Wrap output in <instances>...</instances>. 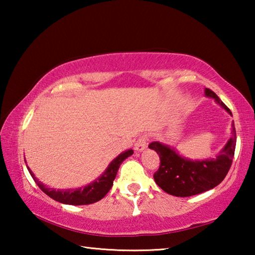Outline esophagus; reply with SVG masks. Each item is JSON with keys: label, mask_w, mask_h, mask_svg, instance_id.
Masks as SVG:
<instances>
[{"label": "esophagus", "mask_w": 255, "mask_h": 255, "mask_svg": "<svg viewBox=\"0 0 255 255\" xmlns=\"http://www.w3.org/2000/svg\"><path fill=\"white\" fill-rule=\"evenodd\" d=\"M147 140H148L147 135H143L138 138L135 144V149L137 152H141V150H144L146 148V146H147Z\"/></svg>", "instance_id": "34e87169"}]
</instances>
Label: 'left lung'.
I'll list each match as a JSON object with an SVG mask.
<instances>
[{
  "label": "left lung",
  "mask_w": 255,
  "mask_h": 255,
  "mask_svg": "<svg viewBox=\"0 0 255 255\" xmlns=\"http://www.w3.org/2000/svg\"><path fill=\"white\" fill-rule=\"evenodd\" d=\"M206 96L215 99L224 109L232 115L225 103L222 102L217 94L206 89ZM236 146V130L233 123L232 137L225 147L216 158L204 161H190L181 157L174 149L167 147L158 141L148 145L158 154L161 163L154 173L156 184L166 193L176 197H190L215 188L225 179L231 169Z\"/></svg>",
  "instance_id": "1"
}]
</instances>
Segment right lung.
I'll list each match as a JSON object with an SVG mask.
<instances>
[{
    "label": "right lung",
    "instance_id": "1",
    "mask_svg": "<svg viewBox=\"0 0 255 255\" xmlns=\"http://www.w3.org/2000/svg\"><path fill=\"white\" fill-rule=\"evenodd\" d=\"M132 153L133 150L129 149L126 150V152H124L123 154H120L118 157H116L114 161L109 164L108 169L100 178L94 181L93 183L86 185L84 188H79L75 190H55L51 188H47L45 184H42L37 180L31 170H30L28 166L27 167L29 170V173L31 174L32 179L34 180V182L37 183L41 191L45 192L47 196L51 198V199L58 201L60 204L66 205H90L93 204V202L101 200L102 198L109 192L112 184H114L116 175H117L120 164H122L128 156L132 155Z\"/></svg>",
    "mask_w": 255,
    "mask_h": 255
}]
</instances>
